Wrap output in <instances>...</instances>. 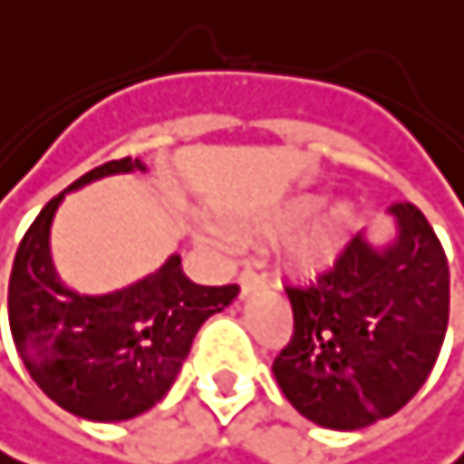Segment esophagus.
<instances>
[{
  "instance_id": "34e87169",
  "label": "esophagus",
  "mask_w": 464,
  "mask_h": 464,
  "mask_svg": "<svg viewBox=\"0 0 464 464\" xmlns=\"http://www.w3.org/2000/svg\"><path fill=\"white\" fill-rule=\"evenodd\" d=\"M239 285H242V294L258 291L264 285V275H258L256 269H242L239 272Z\"/></svg>"
}]
</instances>
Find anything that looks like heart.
Instances as JSON below:
<instances>
[{"mask_svg":"<svg viewBox=\"0 0 464 464\" xmlns=\"http://www.w3.org/2000/svg\"><path fill=\"white\" fill-rule=\"evenodd\" d=\"M322 203H324V195H319V192L294 195L269 217L266 227L272 230V234H280V237L283 234H294V230H300L303 225H307L319 213ZM352 227H354V208H352V203H346V200L333 203L327 211H322L320 217L305 227V234L296 239L294 261L300 264L303 269H311V272L330 266L338 258L343 242L349 239Z\"/></svg>","mask_w":464,"mask_h":464,"instance_id":"1","label":"heart"}]
</instances>
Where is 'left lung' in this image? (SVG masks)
<instances>
[{
    "label": "left lung",
    "mask_w": 464,
    "mask_h": 464,
    "mask_svg": "<svg viewBox=\"0 0 464 464\" xmlns=\"http://www.w3.org/2000/svg\"><path fill=\"white\" fill-rule=\"evenodd\" d=\"M399 237L374 250L357 234L333 269L285 285L294 330L272 372L285 399L327 429L399 412L426 382L449 327V258L412 203H393Z\"/></svg>",
    "instance_id": "8db88e82"
}]
</instances>
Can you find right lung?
Instances as JSON below:
<instances>
[{
	"instance_id": "obj_1",
	"label": "right lung",
	"mask_w": 464,
	"mask_h": 464,
	"mask_svg": "<svg viewBox=\"0 0 464 464\" xmlns=\"http://www.w3.org/2000/svg\"><path fill=\"white\" fill-rule=\"evenodd\" d=\"M129 170L145 168L140 159H112L68 189ZM63 195L44 206L15 250L7 285L13 343L29 377L63 410L87 420H126L170 391L195 333L234 303L239 285H198L173 256L123 291H68L49 258V227Z\"/></svg>"
}]
</instances>
